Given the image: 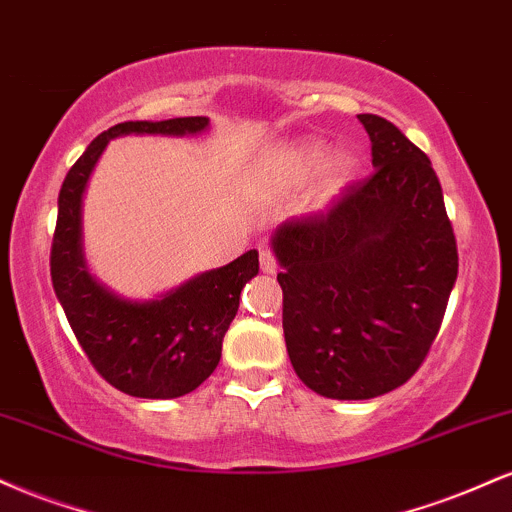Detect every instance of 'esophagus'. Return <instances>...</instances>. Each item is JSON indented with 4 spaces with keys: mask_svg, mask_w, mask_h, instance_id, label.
Wrapping results in <instances>:
<instances>
[{
    "mask_svg": "<svg viewBox=\"0 0 512 512\" xmlns=\"http://www.w3.org/2000/svg\"><path fill=\"white\" fill-rule=\"evenodd\" d=\"M260 267H262L264 274H274L279 264H276V257L272 255V252L262 250V252H260Z\"/></svg>",
    "mask_w": 512,
    "mask_h": 512,
    "instance_id": "34e87169",
    "label": "esophagus"
}]
</instances>
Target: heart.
<instances>
[{"label": "heart", "mask_w": 512, "mask_h": 512, "mask_svg": "<svg viewBox=\"0 0 512 512\" xmlns=\"http://www.w3.org/2000/svg\"><path fill=\"white\" fill-rule=\"evenodd\" d=\"M358 168L356 156L351 151H332L325 156V144L317 139L284 144L267 158V180L276 190L296 192L315 175L310 187V202L315 207H327L344 192V187L354 180Z\"/></svg>", "instance_id": "1"}]
</instances>
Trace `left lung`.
<instances>
[{
    "label": "left lung",
    "instance_id": "1",
    "mask_svg": "<svg viewBox=\"0 0 512 512\" xmlns=\"http://www.w3.org/2000/svg\"><path fill=\"white\" fill-rule=\"evenodd\" d=\"M358 120L373 175L272 238L286 351L298 378L330 399H373L407 383L457 279L455 233L428 156L385 117Z\"/></svg>",
    "mask_w": 512,
    "mask_h": 512
}]
</instances>
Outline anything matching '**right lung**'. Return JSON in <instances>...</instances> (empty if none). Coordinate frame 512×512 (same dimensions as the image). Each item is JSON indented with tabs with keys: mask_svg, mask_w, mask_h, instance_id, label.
I'll return each mask as SVG.
<instances>
[{
	"mask_svg": "<svg viewBox=\"0 0 512 512\" xmlns=\"http://www.w3.org/2000/svg\"><path fill=\"white\" fill-rule=\"evenodd\" d=\"M209 127V117L120 122L98 134L69 168L57 199L50 274L64 315L91 366L120 392L142 399H175L197 390L221 358L223 334L238 313L240 291L260 272V255L192 276L154 301H127L88 274L81 245V202L98 158L122 134L185 137Z\"/></svg>",
	"mask_w": 512,
	"mask_h": 512,
	"instance_id": "obj_1",
	"label": "right lung"
}]
</instances>
